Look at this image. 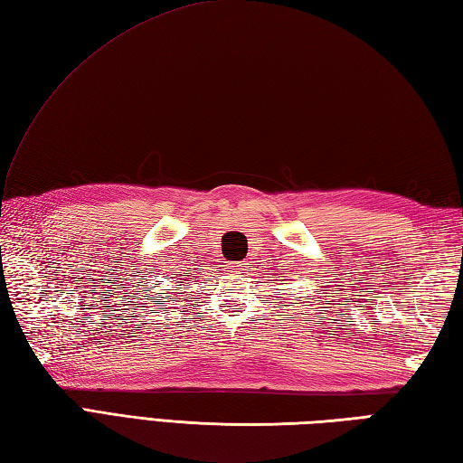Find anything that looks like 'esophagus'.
I'll list each match as a JSON object with an SVG mask.
<instances>
[{"instance_id": "esophagus-1", "label": "esophagus", "mask_w": 463, "mask_h": 463, "mask_svg": "<svg viewBox=\"0 0 463 463\" xmlns=\"http://www.w3.org/2000/svg\"><path fill=\"white\" fill-rule=\"evenodd\" d=\"M242 269H244V264H242V262H237V264H234V270H237V272H239V270H242Z\"/></svg>"}]
</instances>
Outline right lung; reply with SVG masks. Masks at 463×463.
Here are the masks:
<instances>
[{"instance_id": "obj_1", "label": "right lung", "mask_w": 463, "mask_h": 463, "mask_svg": "<svg viewBox=\"0 0 463 463\" xmlns=\"http://www.w3.org/2000/svg\"><path fill=\"white\" fill-rule=\"evenodd\" d=\"M184 287H186V284H184Z\"/></svg>"}]
</instances>
